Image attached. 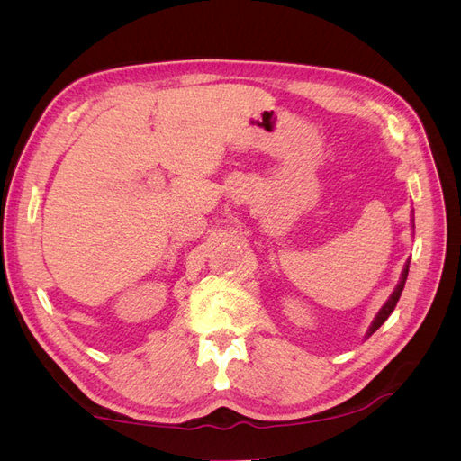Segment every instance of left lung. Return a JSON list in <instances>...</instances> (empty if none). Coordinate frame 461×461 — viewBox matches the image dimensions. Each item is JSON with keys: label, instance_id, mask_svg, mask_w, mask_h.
I'll list each match as a JSON object with an SVG mask.
<instances>
[{"label": "left lung", "instance_id": "8db88e82", "mask_svg": "<svg viewBox=\"0 0 461 461\" xmlns=\"http://www.w3.org/2000/svg\"><path fill=\"white\" fill-rule=\"evenodd\" d=\"M408 271H410V261H406V265H403V271H402V276H400V283H398V286L394 288V292L393 294H390V298L386 300V303L383 305L381 308V312L376 313V317L373 319V323H371V327H369V330H367V337L366 339H369L371 334L379 329L384 321L390 317V313L394 312V308H396V303H398V300H400V296H402V290H403V285H406V278H408Z\"/></svg>", "mask_w": 461, "mask_h": 461}]
</instances>
